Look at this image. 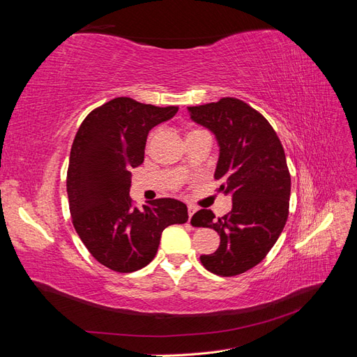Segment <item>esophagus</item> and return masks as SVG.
I'll list each match as a JSON object with an SVG mask.
<instances>
[{
	"mask_svg": "<svg viewBox=\"0 0 357 357\" xmlns=\"http://www.w3.org/2000/svg\"><path fill=\"white\" fill-rule=\"evenodd\" d=\"M197 211V208L195 207H192V205H189V207H188V214H189V220L192 219V215H193V213H195Z\"/></svg>",
	"mask_w": 357,
	"mask_h": 357,
	"instance_id": "esophagus-1",
	"label": "esophagus"
}]
</instances>
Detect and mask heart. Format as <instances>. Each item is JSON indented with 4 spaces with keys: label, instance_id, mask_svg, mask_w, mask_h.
Instances as JSON below:
<instances>
[{
    "label": "heart",
    "instance_id": "heart-1",
    "mask_svg": "<svg viewBox=\"0 0 357 357\" xmlns=\"http://www.w3.org/2000/svg\"><path fill=\"white\" fill-rule=\"evenodd\" d=\"M195 132H202V131H201V129H193V131H190L188 135H190V134H195Z\"/></svg>",
    "mask_w": 357,
    "mask_h": 357
}]
</instances>
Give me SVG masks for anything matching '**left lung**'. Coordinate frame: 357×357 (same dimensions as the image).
<instances>
[{"mask_svg":"<svg viewBox=\"0 0 357 357\" xmlns=\"http://www.w3.org/2000/svg\"><path fill=\"white\" fill-rule=\"evenodd\" d=\"M190 117L214 132L220 156L214 178L231 193L232 210L215 218L211 210L193 214L192 225L213 228L219 248L202 255L210 273L234 277L262 262L282 234L290 198V172L282 142L266 119L238 98L189 107Z\"/></svg>","mask_w":357,"mask_h":357,"instance_id":"1","label":"left lung"}]
</instances>
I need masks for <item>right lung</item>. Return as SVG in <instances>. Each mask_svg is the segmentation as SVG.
Segmentation results:
<instances>
[{
  "label": "right lung",
  "mask_w": 357,
  "mask_h": 357,
  "mask_svg": "<svg viewBox=\"0 0 357 357\" xmlns=\"http://www.w3.org/2000/svg\"><path fill=\"white\" fill-rule=\"evenodd\" d=\"M178 112L119 96L84 117L74 137L67 171L71 222L88 252L116 273L153 261L160 234L188 222V207L159 198L139 210L129 198L131 168L143 164L150 129Z\"/></svg>",
  "instance_id": "obj_1"
}]
</instances>
